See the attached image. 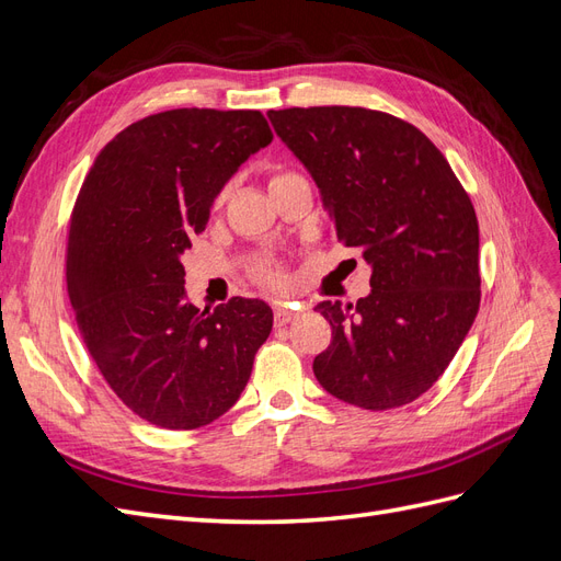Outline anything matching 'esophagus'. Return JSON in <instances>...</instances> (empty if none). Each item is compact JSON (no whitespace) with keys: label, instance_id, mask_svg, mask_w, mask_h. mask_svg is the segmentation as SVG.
Wrapping results in <instances>:
<instances>
[{"label":"esophagus","instance_id":"esophagus-1","mask_svg":"<svg viewBox=\"0 0 561 561\" xmlns=\"http://www.w3.org/2000/svg\"><path fill=\"white\" fill-rule=\"evenodd\" d=\"M295 318H297V311H293V309H285V307H276L274 309V320H276L278 328L287 325V322L295 320Z\"/></svg>","mask_w":561,"mask_h":561}]
</instances>
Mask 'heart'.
Returning <instances> with one entry per match:
<instances>
[{"instance_id": "heart-1", "label": "heart", "mask_w": 561, "mask_h": 561, "mask_svg": "<svg viewBox=\"0 0 561 561\" xmlns=\"http://www.w3.org/2000/svg\"><path fill=\"white\" fill-rule=\"evenodd\" d=\"M285 175H290V173H276L274 180L285 178ZM254 278H257L262 285L271 287V290H280V287L287 285V276L274 264H262L257 271H254Z\"/></svg>"}]
</instances>
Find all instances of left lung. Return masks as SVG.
I'll return each mask as SVG.
<instances>
[{
	"label": "left lung",
	"mask_w": 561,
	"mask_h": 561,
	"mask_svg": "<svg viewBox=\"0 0 561 561\" xmlns=\"http://www.w3.org/2000/svg\"><path fill=\"white\" fill-rule=\"evenodd\" d=\"M336 239L371 266L358 304L320 301L332 344L313 375L363 410L402 407L443 377L480 309V229L470 196L426 135L365 107L271 110Z\"/></svg>",
	"instance_id": "1"
}]
</instances>
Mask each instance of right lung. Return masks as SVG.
<instances>
[{
	"mask_svg": "<svg viewBox=\"0 0 561 561\" xmlns=\"http://www.w3.org/2000/svg\"><path fill=\"white\" fill-rule=\"evenodd\" d=\"M271 140L257 110L151 114L100 149L81 184L67 295L100 375L159 428L192 431L222 416L274 325L262 299L196 309L180 262L222 186Z\"/></svg>",
	"mask_w": 561,
	"mask_h": 561,
	"instance_id": "right-lung-1",
	"label": "right lung"
}]
</instances>
